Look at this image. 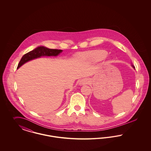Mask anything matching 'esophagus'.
<instances>
[{
	"label": "esophagus",
	"mask_w": 151,
	"mask_h": 151,
	"mask_svg": "<svg viewBox=\"0 0 151 151\" xmlns=\"http://www.w3.org/2000/svg\"><path fill=\"white\" fill-rule=\"evenodd\" d=\"M89 83V80L88 79H83L82 80L80 81V84H86Z\"/></svg>",
	"instance_id": "1"
}]
</instances>
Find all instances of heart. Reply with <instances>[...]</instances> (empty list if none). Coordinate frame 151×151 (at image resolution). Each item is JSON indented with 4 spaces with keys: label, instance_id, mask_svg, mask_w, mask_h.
Wrapping results in <instances>:
<instances>
[{
    "label": "heart",
    "instance_id": "b5f03b06",
    "mask_svg": "<svg viewBox=\"0 0 151 151\" xmlns=\"http://www.w3.org/2000/svg\"><path fill=\"white\" fill-rule=\"evenodd\" d=\"M108 52L104 50H95L84 52L79 54L83 60L89 63H97L104 60L108 56Z\"/></svg>",
    "mask_w": 151,
    "mask_h": 151
}]
</instances>
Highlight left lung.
Returning <instances> with one entry per match:
<instances>
[{
    "label": "left lung",
    "mask_w": 151,
    "mask_h": 151,
    "mask_svg": "<svg viewBox=\"0 0 151 151\" xmlns=\"http://www.w3.org/2000/svg\"><path fill=\"white\" fill-rule=\"evenodd\" d=\"M132 66H133V65H132ZM133 67H134V68H135V67H134V66H133Z\"/></svg>",
    "instance_id": "obj_1"
}]
</instances>
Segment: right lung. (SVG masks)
I'll return each mask as SVG.
<instances>
[{
  "mask_svg": "<svg viewBox=\"0 0 151 151\" xmlns=\"http://www.w3.org/2000/svg\"><path fill=\"white\" fill-rule=\"evenodd\" d=\"M62 51V50L50 49L43 46L38 47L35 50L30 51L22 56L17 68H19L22 65L30 60L41 57V56H57Z\"/></svg>",
  "mask_w": 151,
  "mask_h": 151,
  "instance_id": "obj_1",
  "label": "right lung"
}]
</instances>
